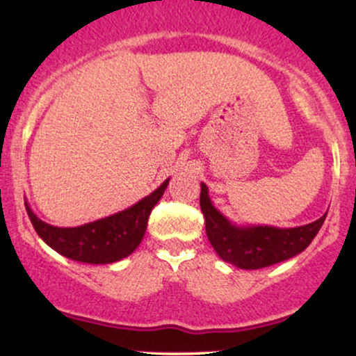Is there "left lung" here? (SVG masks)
<instances>
[{
    "label": "left lung",
    "mask_w": 356,
    "mask_h": 356,
    "mask_svg": "<svg viewBox=\"0 0 356 356\" xmlns=\"http://www.w3.org/2000/svg\"><path fill=\"white\" fill-rule=\"evenodd\" d=\"M201 211L206 219L207 239L214 251L220 259L241 269L268 268L303 252L328 214L326 211L314 222L298 227L238 226L216 209L204 182H201Z\"/></svg>",
    "instance_id": "8db88e82"
}]
</instances>
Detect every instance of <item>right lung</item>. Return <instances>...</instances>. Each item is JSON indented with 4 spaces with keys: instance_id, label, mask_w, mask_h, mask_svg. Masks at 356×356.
Instances as JSON below:
<instances>
[{
    "instance_id": "add662e5",
    "label": "right lung",
    "mask_w": 356,
    "mask_h": 356,
    "mask_svg": "<svg viewBox=\"0 0 356 356\" xmlns=\"http://www.w3.org/2000/svg\"><path fill=\"white\" fill-rule=\"evenodd\" d=\"M170 179L134 206L108 218L76 227H56L44 222L24 201L35 231L44 243L61 256L87 264H110L130 256L144 239L147 220L154 206L161 201Z\"/></svg>"
}]
</instances>
